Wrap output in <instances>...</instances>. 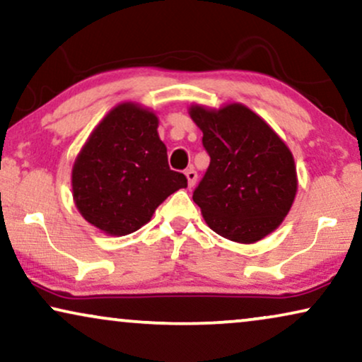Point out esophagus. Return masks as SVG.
<instances>
[{"instance_id": "34e87169", "label": "esophagus", "mask_w": 362, "mask_h": 362, "mask_svg": "<svg viewBox=\"0 0 362 362\" xmlns=\"http://www.w3.org/2000/svg\"><path fill=\"white\" fill-rule=\"evenodd\" d=\"M185 175H187V180H189V187H194L195 182H197V172H195V168L190 167L189 170L185 172Z\"/></svg>"}]
</instances>
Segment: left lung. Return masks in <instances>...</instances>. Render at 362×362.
<instances>
[{"label": "left lung", "mask_w": 362, "mask_h": 362, "mask_svg": "<svg viewBox=\"0 0 362 362\" xmlns=\"http://www.w3.org/2000/svg\"><path fill=\"white\" fill-rule=\"evenodd\" d=\"M210 165L194 202L215 233L255 243L281 225L295 200V158L264 120L243 104L192 105Z\"/></svg>", "instance_id": "1"}]
</instances>
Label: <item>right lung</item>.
I'll return each mask as SVG.
<instances>
[{
	"mask_svg": "<svg viewBox=\"0 0 362 362\" xmlns=\"http://www.w3.org/2000/svg\"><path fill=\"white\" fill-rule=\"evenodd\" d=\"M158 119L139 104L115 105L98 124L72 167V197L95 228L122 237L141 228L168 195L185 189L170 170Z\"/></svg>",
	"mask_w": 362,
	"mask_h": 362,
	"instance_id": "add662e5",
	"label": "right lung"
}]
</instances>
